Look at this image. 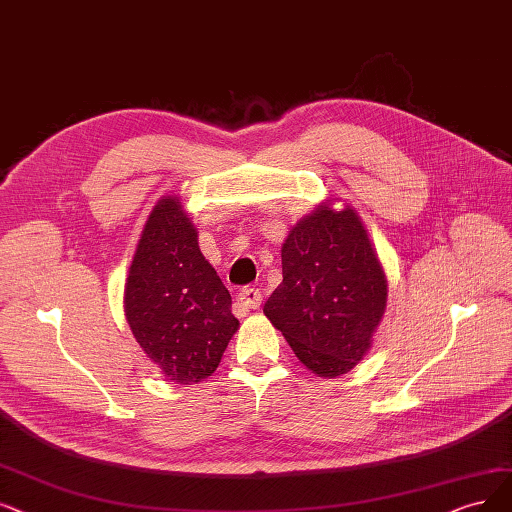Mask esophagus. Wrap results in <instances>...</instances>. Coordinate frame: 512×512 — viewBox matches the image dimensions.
Masks as SVG:
<instances>
[{
  "label": "esophagus",
  "mask_w": 512,
  "mask_h": 512,
  "mask_svg": "<svg viewBox=\"0 0 512 512\" xmlns=\"http://www.w3.org/2000/svg\"><path fill=\"white\" fill-rule=\"evenodd\" d=\"M262 302V294L258 288H245L237 294V306L243 311H250V309H258Z\"/></svg>",
  "instance_id": "esophagus-1"
}]
</instances>
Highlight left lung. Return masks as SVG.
Segmentation results:
<instances>
[{"label": "left lung", "instance_id": "obj_1", "mask_svg": "<svg viewBox=\"0 0 512 512\" xmlns=\"http://www.w3.org/2000/svg\"><path fill=\"white\" fill-rule=\"evenodd\" d=\"M281 269L283 281L264 304V315L313 374L351 372L370 351L388 294L357 212L321 203L283 241Z\"/></svg>", "mask_w": 512, "mask_h": 512}]
</instances>
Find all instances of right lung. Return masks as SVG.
<instances>
[{"label":"right lung","mask_w":512,"mask_h":512,"mask_svg":"<svg viewBox=\"0 0 512 512\" xmlns=\"http://www.w3.org/2000/svg\"><path fill=\"white\" fill-rule=\"evenodd\" d=\"M231 304L180 199H159L138 239L124 294L140 349L174 384H197L216 372L237 332Z\"/></svg>","instance_id":"1"}]
</instances>
